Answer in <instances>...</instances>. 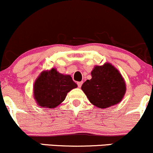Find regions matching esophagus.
<instances>
[{"label": "esophagus", "mask_w": 153, "mask_h": 153, "mask_svg": "<svg viewBox=\"0 0 153 153\" xmlns=\"http://www.w3.org/2000/svg\"><path fill=\"white\" fill-rule=\"evenodd\" d=\"M82 82H77V85H78V87L79 88H81V86H82Z\"/></svg>", "instance_id": "obj_1"}]
</instances>
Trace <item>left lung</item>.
<instances>
[{
	"label": "left lung",
	"mask_w": 153,
	"mask_h": 153,
	"mask_svg": "<svg viewBox=\"0 0 153 153\" xmlns=\"http://www.w3.org/2000/svg\"><path fill=\"white\" fill-rule=\"evenodd\" d=\"M91 79L82 85V90L91 103L100 108H108L119 103L126 92L122 74L110 63L95 66Z\"/></svg>",
	"instance_id": "obj_1"
}]
</instances>
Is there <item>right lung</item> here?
Wrapping results in <instances>:
<instances>
[{
    "label": "right lung",
    "mask_w": 153,
    "mask_h": 153,
    "mask_svg": "<svg viewBox=\"0 0 153 153\" xmlns=\"http://www.w3.org/2000/svg\"><path fill=\"white\" fill-rule=\"evenodd\" d=\"M77 85L70 75H63L56 69L42 71L34 85V97L42 108H54L65 100L67 94Z\"/></svg>",
    "instance_id": "1"
}]
</instances>
